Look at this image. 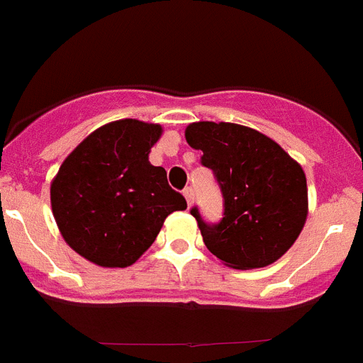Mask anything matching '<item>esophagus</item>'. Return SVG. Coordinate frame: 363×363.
Listing matches in <instances>:
<instances>
[{
	"mask_svg": "<svg viewBox=\"0 0 363 363\" xmlns=\"http://www.w3.org/2000/svg\"><path fill=\"white\" fill-rule=\"evenodd\" d=\"M182 196H184V199H186V203H188V208H190V206H191V199H194L191 188H184V191H182Z\"/></svg>",
	"mask_w": 363,
	"mask_h": 363,
	"instance_id": "1",
	"label": "esophagus"
}]
</instances>
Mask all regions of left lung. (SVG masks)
I'll return each instance as SVG.
<instances>
[{"label":"left lung","mask_w":363,"mask_h":363,"mask_svg":"<svg viewBox=\"0 0 363 363\" xmlns=\"http://www.w3.org/2000/svg\"><path fill=\"white\" fill-rule=\"evenodd\" d=\"M201 162L214 172L225 199L223 218L208 225L194 206L203 242L234 269L279 260L299 238L308 216L306 175L269 136L238 123L196 121L184 130Z\"/></svg>","instance_id":"8db88e82"}]
</instances>
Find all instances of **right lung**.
<instances>
[{
	"mask_svg": "<svg viewBox=\"0 0 363 363\" xmlns=\"http://www.w3.org/2000/svg\"><path fill=\"white\" fill-rule=\"evenodd\" d=\"M162 125L111 121L64 158L51 181V210L64 242L101 267L133 266L157 240L164 219L186 208L149 162Z\"/></svg>",
	"mask_w": 363,
	"mask_h": 363,
	"instance_id": "add662e5",
	"label": "right lung"
}]
</instances>
